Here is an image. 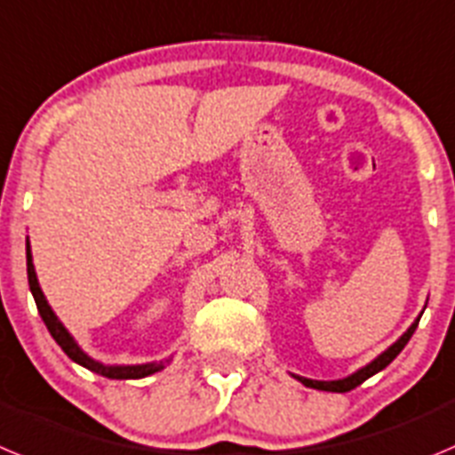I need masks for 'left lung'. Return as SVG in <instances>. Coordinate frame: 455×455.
<instances>
[{"mask_svg":"<svg viewBox=\"0 0 455 455\" xmlns=\"http://www.w3.org/2000/svg\"><path fill=\"white\" fill-rule=\"evenodd\" d=\"M417 324H419V319H417L415 324H412L411 329L406 331V333H403L399 339H396V342L390 347V349L383 351V354H380L379 358L371 360L370 365L363 367V370H358V371H355V374L347 376V379H342V380H310V379H304V376H299V380H301V383H304L306 387H315V390H326V392H349V390H354V387H358L360 383H363V380H367V379H370V376H374L376 371L386 370V367L390 365L392 360H395L396 355H399V351L408 345V339H411L412 333H415Z\"/></svg>","mask_w":455,"mask_h":455,"instance_id":"left-lung-1","label":"left lung"}]
</instances>
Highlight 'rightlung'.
I'll list each match as a JSON object with an SVG mask.
<instances>
[{"mask_svg": "<svg viewBox=\"0 0 455 455\" xmlns=\"http://www.w3.org/2000/svg\"><path fill=\"white\" fill-rule=\"evenodd\" d=\"M27 274H28V288H31V292H34L36 306H38L40 317H43L44 326L49 329L52 338L59 342L60 349H63L69 358L75 360V363L88 367V370L95 371V374L106 376V379H142V376H149V374H154V371L163 370V363H149V365H129V367L117 365L116 367V365H101V363H97V360L88 358V355H85L84 351L76 347V342L72 339V335L65 331V326L60 324L59 317L54 315V310L49 308L47 299H44L43 290H40V285H38V278H36L34 260H31V251H28V247H27Z\"/></svg>", "mask_w": 455, "mask_h": 455, "instance_id": "add662e5", "label": "right lung"}]
</instances>
